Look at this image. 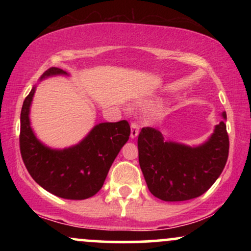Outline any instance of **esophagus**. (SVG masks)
I'll return each mask as SVG.
<instances>
[{"label":"esophagus","instance_id":"1","mask_svg":"<svg viewBox=\"0 0 251 251\" xmlns=\"http://www.w3.org/2000/svg\"><path fill=\"white\" fill-rule=\"evenodd\" d=\"M139 134V125L137 123H131V138L134 139V138L138 137Z\"/></svg>","mask_w":251,"mask_h":251}]
</instances>
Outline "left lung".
<instances>
[{"instance_id":"obj_1","label":"left lung","mask_w":251,"mask_h":251,"mask_svg":"<svg viewBox=\"0 0 251 251\" xmlns=\"http://www.w3.org/2000/svg\"><path fill=\"white\" fill-rule=\"evenodd\" d=\"M223 117L226 118V113ZM138 155L148 188L165 201L200 197L211 188L226 166L229 135L224 122L203 145L189 148L165 142L153 127H143L138 135Z\"/></svg>"}]
</instances>
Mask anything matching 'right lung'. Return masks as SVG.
Instances as JSON below:
<instances>
[{"label": "right lung", "instance_id": "right-lung-1", "mask_svg": "<svg viewBox=\"0 0 251 251\" xmlns=\"http://www.w3.org/2000/svg\"><path fill=\"white\" fill-rule=\"evenodd\" d=\"M66 72L51 67L41 79ZM35 88L25 97L21 109L20 151L34 180L50 194L66 200H86L102 188L108 170L128 140L126 120L97 125L79 145L51 150L36 139L29 125V107Z\"/></svg>", "mask_w": 251, "mask_h": 251}]
</instances>
